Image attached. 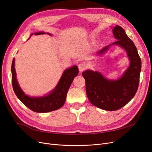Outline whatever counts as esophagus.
I'll use <instances>...</instances> for the list:
<instances>
[{"mask_svg": "<svg viewBox=\"0 0 152 152\" xmlns=\"http://www.w3.org/2000/svg\"><path fill=\"white\" fill-rule=\"evenodd\" d=\"M78 67H79V70L80 72H82L86 70V65H85V64L84 63H80L79 66H78Z\"/></svg>", "mask_w": 152, "mask_h": 152, "instance_id": "obj_1", "label": "esophagus"}]
</instances>
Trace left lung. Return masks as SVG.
<instances>
[{"instance_id":"1","label":"left lung","mask_w":152,"mask_h":152,"mask_svg":"<svg viewBox=\"0 0 152 152\" xmlns=\"http://www.w3.org/2000/svg\"><path fill=\"white\" fill-rule=\"evenodd\" d=\"M113 34L118 40L97 52L102 55L111 45H118L126 50L130 59L129 67L117 80H109L99 72L86 70L82 73L86 80V94L95 107L107 111L121 109L134 97L138 89L141 61L132 41L120 26H115Z\"/></svg>"}]
</instances>
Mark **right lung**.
I'll list each match as a JSON object with an SVG mask.
<instances>
[{
	"label": "right lung",
	"instance_id": "right-lung-1",
	"mask_svg": "<svg viewBox=\"0 0 152 152\" xmlns=\"http://www.w3.org/2000/svg\"><path fill=\"white\" fill-rule=\"evenodd\" d=\"M44 34L43 31H40L34 34L39 35ZM34 34H31V36ZM48 34L50 35L49 34ZM11 73L12 88L17 97L32 111L38 113H45L54 111L63 107L66 101L68 91L73 79L78 75L79 69L77 66H73L64 71L59 83L51 93L48 96L39 98H30L26 96L21 89L16 80L15 58H13L12 62Z\"/></svg>",
	"mask_w": 152,
	"mask_h": 152
}]
</instances>
